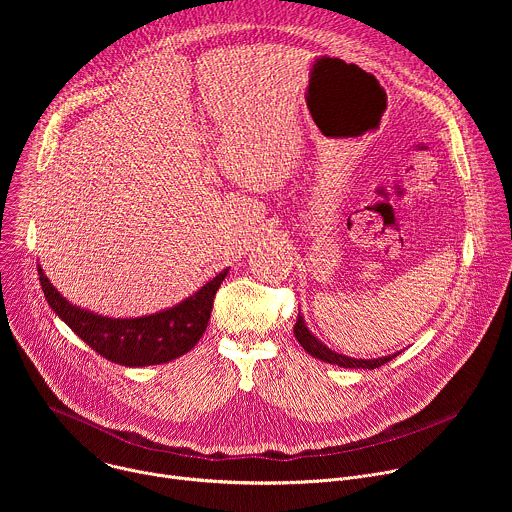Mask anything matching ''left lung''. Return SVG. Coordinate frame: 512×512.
Returning <instances> with one entry per match:
<instances>
[{"instance_id": "obj_1", "label": "left lung", "mask_w": 512, "mask_h": 512, "mask_svg": "<svg viewBox=\"0 0 512 512\" xmlns=\"http://www.w3.org/2000/svg\"><path fill=\"white\" fill-rule=\"evenodd\" d=\"M294 334L298 338V342L302 344V348L312 354L314 358H320L324 362H330V364H338V367H344V369H379L381 364L393 360L397 356L395 354H389V356H383V358H369V360H358V358H350V356H344V354H338L334 350H330L326 344H322L306 326L302 314H298V320H296V326H294Z\"/></svg>"}]
</instances>
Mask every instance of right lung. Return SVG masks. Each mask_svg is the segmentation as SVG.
Returning a JSON list of instances; mask_svg holds the SVG:
<instances>
[{
    "instance_id": "obj_1",
    "label": "right lung",
    "mask_w": 512,
    "mask_h": 512,
    "mask_svg": "<svg viewBox=\"0 0 512 512\" xmlns=\"http://www.w3.org/2000/svg\"><path fill=\"white\" fill-rule=\"evenodd\" d=\"M227 273L229 267L200 287L194 296L166 312L117 320L68 304L38 267L40 285L48 306L95 352L111 362L123 364V367L162 364L188 352L206 330L214 296Z\"/></svg>"
}]
</instances>
